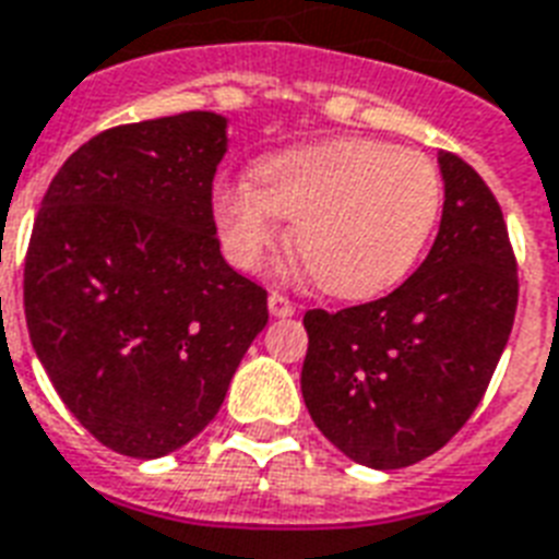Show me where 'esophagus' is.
Wrapping results in <instances>:
<instances>
[{"label":"esophagus","instance_id":"1","mask_svg":"<svg viewBox=\"0 0 559 559\" xmlns=\"http://www.w3.org/2000/svg\"><path fill=\"white\" fill-rule=\"evenodd\" d=\"M270 313L275 319H287L296 313V305L289 301L287 296H281V293H272L270 296Z\"/></svg>","mask_w":559,"mask_h":559}]
</instances>
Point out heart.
<instances>
[{
  "label": "heart",
  "instance_id": "obj_1",
  "mask_svg": "<svg viewBox=\"0 0 559 559\" xmlns=\"http://www.w3.org/2000/svg\"><path fill=\"white\" fill-rule=\"evenodd\" d=\"M442 207V178L419 152L381 140H328L258 166V185L223 181L213 219L228 261L258 270L293 223V246L319 287L372 298L419 263Z\"/></svg>",
  "mask_w": 559,
  "mask_h": 559
}]
</instances>
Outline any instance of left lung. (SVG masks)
Instances as JSON below:
<instances>
[{
    "label": "left lung",
    "instance_id": "obj_1",
    "mask_svg": "<svg viewBox=\"0 0 559 559\" xmlns=\"http://www.w3.org/2000/svg\"><path fill=\"white\" fill-rule=\"evenodd\" d=\"M437 164L445 202L419 270L378 301L305 313L310 419L348 460L383 472L431 457L466 425L516 319V258L496 195L457 155Z\"/></svg>",
    "mask_w": 559,
    "mask_h": 559
}]
</instances>
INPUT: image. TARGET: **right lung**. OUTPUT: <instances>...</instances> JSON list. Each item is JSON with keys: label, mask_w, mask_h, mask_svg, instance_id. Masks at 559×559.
Segmentation results:
<instances>
[{"label": "right lung", "mask_w": 559, "mask_h": 559, "mask_svg": "<svg viewBox=\"0 0 559 559\" xmlns=\"http://www.w3.org/2000/svg\"><path fill=\"white\" fill-rule=\"evenodd\" d=\"M228 119L211 110L119 126L72 152L25 254V325L75 419L155 460L219 413L261 334L266 289L225 263L211 211Z\"/></svg>", "instance_id": "1"}]
</instances>
